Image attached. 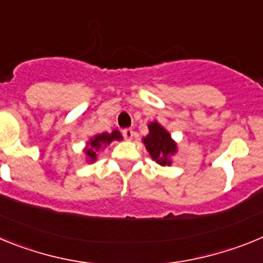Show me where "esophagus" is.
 <instances>
[{"instance_id": "obj_1", "label": "esophagus", "mask_w": 263, "mask_h": 263, "mask_svg": "<svg viewBox=\"0 0 263 263\" xmlns=\"http://www.w3.org/2000/svg\"><path fill=\"white\" fill-rule=\"evenodd\" d=\"M122 136H124L125 139H132V138H133V136H134V132L132 129H129V127H127V129L122 130Z\"/></svg>"}]
</instances>
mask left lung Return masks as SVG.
<instances>
[{"instance_id": "obj_1", "label": "left lung", "mask_w": 263, "mask_h": 263, "mask_svg": "<svg viewBox=\"0 0 263 263\" xmlns=\"http://www.w3.org/2000/svg\"><path fill=\"white\" fill-rule=\"evenodd\" d=\"M148 130H150L148 136L143 138V143H145L147 152L150 153V155L157 163L162 164V166H166V164L170 166L171 162L168 160V157L176 152L175 142L158 122H152L148 125Z\"/></svg>"}]
</instances>
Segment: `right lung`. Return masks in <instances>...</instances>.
Instances as JSON below:
<instances>
[{
    "label": "right lung",
    "instance_id": "1",
    "mask_svg": "<svg viewBox=\"0 0 263 263\" xmlns=\"http://www.w3.org/2000/svg\"><path fill=\"white\" fill-rule=\"evenodd\" d=\"M121 138H122V137H121L120 132H117V130H113L111 133L99 134V136H96L95 138L90 139V143L87 147V150H85V154L88 155V158H89L90 160H95L96 159V153L99 152L100 148L103 147V146L109 145L113 139Z\"/></svg>",
    "mask_w": 263,
    "mask_h": 263
}]
</instances>
